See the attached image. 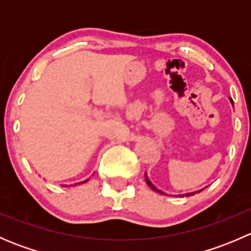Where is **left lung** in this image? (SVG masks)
Masks as SVG:
<instances>
[{
    "label": "left lung",
    "mask_w": 251,
    "mask_h": 251,
    "mask_svg": "<svg viewBox=\"0 0 251 251\" xmlns=\"http://www.w3.org/2000/svg\"><path fill=\"white\" fill-rule=\"evenodd\" d=\"M144 178H146V182H147V184H148V186L151 187V188L153 189V191L158 192V193H160V194H165V193H163V192H161V191H159V189H156V187L154 186V184L151 183V182L149 181V179H148V177H147V174H144ZM201 191H203V189H201V191H198V192H201ZM196 193H197V192H192V193H187V194H186V197H191V196H194V194H196ZM179 197H183V196H179Z\"/></svg>",
    "instance_id": "obj_1"
}]
</instances>
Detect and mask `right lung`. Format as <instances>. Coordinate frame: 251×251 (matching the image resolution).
<instances>
[{
	"mask_svg": "<svg viewBox=\"0 0 251 251\" xmlns=\"http://www.w3.org/2000/svg\"><path fill=\"white\" fill-rule=\"evenodd\" d=\"M88 181V179H86V181H83V182H81V183H85V182H87ZM75 184H76V183H75Z\"/></svg>",
	"mask_w": 251,
	"mask_h": 251,
	"instance_id": "1",
	"label": "right lung"
}]
</instances>
